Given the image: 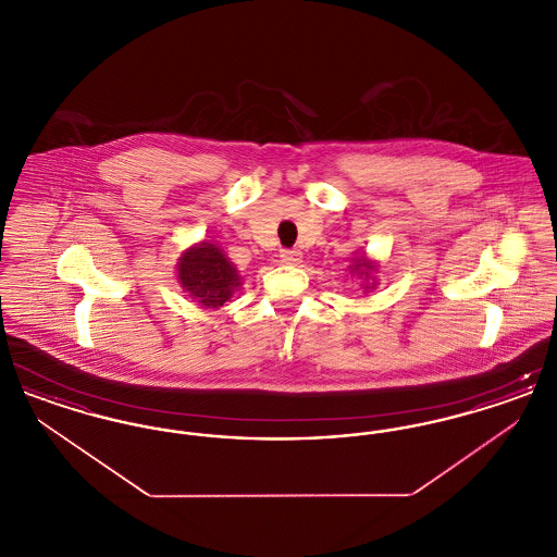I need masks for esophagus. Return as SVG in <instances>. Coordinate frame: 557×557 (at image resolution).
Here are the masks:
<instances>
[{"label": "esophagus", "instance_id": "esophagus-1", "mask_svg": "<svg viewBox=\"0 0 557 557\" xmlns=\"http://www.w3.org/2000/svg\"><path fill=\"white\" fill-rule=\"evenodd\" d=\"M280 257H282V263H286V265H298L302 259V255L298 250H284Z\"/></svg>", "mask_w": 557, "mask_h": 557}]
</instances>
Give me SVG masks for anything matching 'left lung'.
Masks as SVG:
<instances>
[{"mask_svg":"<svg viewBox=\"0 0 557 557\" xmlns=\"http://www.w3.org/2000/svg\"><path fill=\"white\" fill-rule=\"evenodd\" d=\"M375 267L377 265H375L373 261H370L368 257H359V259H357V261H355V263L350 265V271H352V273H357L359 277H363V280H366V283L369 284V280H372V286L366 287V290H370V288H373V286H375V280L371 277V273L375 271Z\"/></svg>","mask_w":557,"mask_h":557,"instance_id":"1","label":"left lung"}]
</instances>
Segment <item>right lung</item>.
<instances>
[{
    "label": "right lung",
    "mask_w": 557,
    "mask_h": 557,
    "mask_svg": "<svg viewBox=\"0 0 557 557\" xmlns=\"http://www.w3.org/2000/svg\"><path fill=\"white\" fill-rule=\"evenodd\" d=\"M177 280L189 296L207 307L219 309L238 290V269L212 242H200L189 246L180 257Z\"/></svg>",
    "instance_id": "add662e5"
}]
</instances>
